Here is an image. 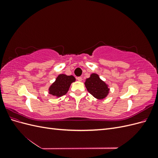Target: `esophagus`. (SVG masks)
<instances>
[{
  "instance_id": "34e87169",
  "label": "esophagus",
  "mask_w": 158,
  "mask_h": 158,
  "mask_svg": "<svg viewBox=\"0 0 158 158\" xmlns=\"http://www.w3.org/2000/svg\"><path fill=\"white\" fill-rule=\"evenodd\" d=\"M77 80H78V81H79V82H81V81L82 80V78L79 76V77H77Z\"/></svg>"
}]
</instances>
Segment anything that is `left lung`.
Returning <instances> with one entry per match:
<instances>
[{"mask_svg": "<svg viewBox=\"0 0 158 158\" xmlns=\"http://www.w3.org/2000/svg\"><path fill=\"white\" fill-rule=\"evenodd\" d=\"M85 88L90 94L98 99H103L107 97L109 92L108 85L99 78V76L93 73L90 77L85 80Z\"/></svg>", "mask_w": 158, "mask_h": 158, "instance_id": "8db88e82", "label": "left lung"}]
</instances>
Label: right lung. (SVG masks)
Returning <instances> with one entry per match:
<instances>
[{"label": "right lung", "instance_id": "1", "mask_svg": "<svg viewBox=\"0 0 158 158\" xmlns=\"http://www.w3.org/2000/svg\"><path fill=\"white\" fill-rule=\"evenodd\" d=\"M73 76L59 74L49 88V94L56 98L63 96L68 92L71 84L75 82Z\"/></svg>", "mask_w": 158, "mask_h": 158}]
</instances>
